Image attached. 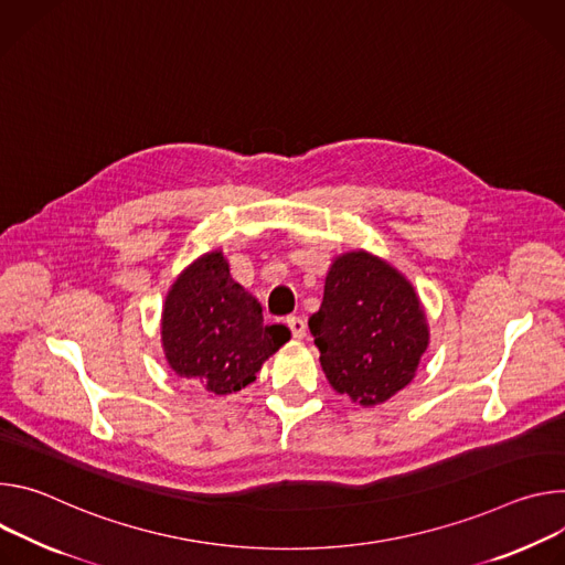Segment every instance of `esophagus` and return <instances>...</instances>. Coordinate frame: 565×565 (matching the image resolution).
<instances>
[{
  "mask_svg": "<svg viewBox=\"0 0 565 565\" xmlns=\"http://www.w3.org/2000/svg\"><path fill=\"white\" fill-rule=\"evenodd\" d=\"M287 328L291 330L294 339H302L307 334V323L300 317H289L287 319Z\"/></svg>",
  "mask_w": 565,
  "mask_h": 565,
  "instance_id": "obj_1",
  "label": "esophagus"
}]
</instances>
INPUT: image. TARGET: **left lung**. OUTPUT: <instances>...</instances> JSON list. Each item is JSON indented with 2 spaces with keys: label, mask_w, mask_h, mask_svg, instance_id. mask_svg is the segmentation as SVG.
Returning <instances> with one entry per match:
<instances>
[{
  "label": "left lung",
  "mask_w": 565,
  "mask_h": 565,
  "mask_svg": "<svg viewBox=\"0 0 565 565\" xmlns=\"http://www.w3.org/2000/svg\"><path fill=\"white\" fill-rule=\"evenodd\" d=\"M309 332L330 386L361 406L384 404L406 388L428 348V323L413 285L367 250H350L332 263Z\"/></svg>",
  "instance_id": "1"
}]
</instances>
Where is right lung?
Instances as JSON below:
<instances>
[{
  "instance_id": "1",
  "label": "right lung",
  "mask_w": 565,
  "mask_h": 565,
  "mask_svg": "<svg viewBox=\"0 0 565 565\" xmlns=\"http://www.w3.org/2000/svg\"><path fill=\"white\" fill-rule=\"evenodd\" d=\"M289 337L285 326H265L260 302L231 278L222 250L188 265L163 302L166 361L209 395H231L256 382Z\"/></svg>"
}]
</instances>
